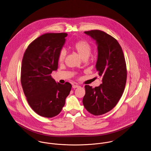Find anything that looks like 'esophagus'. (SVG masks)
I'll return each instance as SVG.
<instances>
[{"mask_svg": "<svg viewBox=\"0 0 151 151\" xmlns=\"http://www.w3.org/2000/svg\"><path fill=\"white\" fill-rule=\"evenodd\" d=\"M80 86H78V85H76V84H73V86H72V87L73 88H78V87H79Z\"/></svg>", "mask_w": 151, "mask_h": 151, "instance_id": "1", "label": "esophagus"}]
</instances>
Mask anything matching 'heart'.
I'll return each mask as SVG.
<instances>
[{"label": "heart", "instance_id": "1", "mask_svg": "<svg viewBox=\"0 0 151 151\" xmlns=\"http://www.w3.org/2000/svg\"><path fill=\"white\" fill-rule=\"evenodd\" d=\"M73 49L78 52L83 59L88 58L92 51V47L91 44L87 41L81 40L73 45ZM66 57V52L64 50H62L60 52L58 55V61L62 63L64 61Z\"/></svg>", "mask_w": 151, "mask_h": 151}]
</instances>
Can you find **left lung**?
<instances>
[{
    "label": "left lung",
    "instance_id": "1",
    "mask_svg": "<svg viewBox=\"0 0 151 151\" xmlns=\"http://www.w3.org/2000/svg\"><path fill=\"white\" fill-rule=\"evenodd\" d=\"M84 33L98 45L96 69L102 83L95 88L85 86L83 104L90 113L100 116L112 110L122 96L127 78V65L122 47L114 37L99 30Z\"/></svg>",
    "mask_w": 151,
    "mask_h": 151
}]
</instances>
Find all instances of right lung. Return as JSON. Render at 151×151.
<instances>
[{
  "mask_svg": "<svg viewBox=\"0 0 151 151\" xmlns=\"http://www.w3.org/2000/svg\"><path fill=\"white\" fill-rule=\"evenodd\" d=\"M67 33H46L35 40L23 55L21 81L23 93L31 108L38 115L56 116L65 104L72 86L61 84L52 78L58 67L60 52Z\"/></svg>",
  "mask_w": 151,
  "mask_h": 151,
  "instance_id": "right-lung-1",
  "label": "right lung"
}]
</instances>
